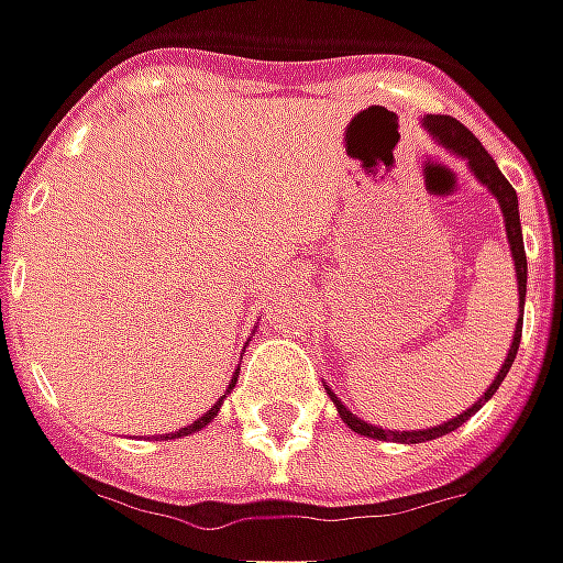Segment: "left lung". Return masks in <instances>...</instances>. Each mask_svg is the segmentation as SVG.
Segmentation results:
<instances>
[{"label": "left lung", "instance_id": "1", "mask_svg": "<svg viewBox=\"0 0 563 563\" xmlns=\"http://www.w3.org/2000/svg\"><path fill=\"white\" fill-rule=\"evenodd\" d=\"M422 125H426V132L444 151H451L453 157L466 159V166H470V173L476 176L478 183L485 185L492 195H495V201L501 205L504 213V233H507V245H510V257H514V271H517V296H520V321H517V330H514V340H510V350H507V358H504V365L498 368V375L495 380L485 387V394L478 397L476 404L470 406V409H463L460 416H453L448 422H441V426L434 428H416V431H390V428H380L372 426V422H362L358 416H353L346 406L340 404V397L330 390L328 384H324V390L330 394V400L336 406V412H340V419L346 422V426L353 428L355 434H365V438H378V441H397V444H422V441H434V438H441V434H451L456 428L463 426L470 416H476L482 406L488 404L492 397H495V390L501 387V380L507 378V372H510V365H514V358H517V350H520V333H523V306H526V252H523V230H520V208H517V191H514V185L504 179V173L498 169V163L488 157V151L478 144V137L466 129V125H460L456 119L451 115H426L422 119Z\"/></svg>", "mask_w": 563, "mask_h": 563}]
</instances>
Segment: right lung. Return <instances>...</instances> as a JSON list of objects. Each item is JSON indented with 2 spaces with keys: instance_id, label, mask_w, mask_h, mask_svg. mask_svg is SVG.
Listing matches in <instances>:
<instances>
[{
  "instance_id": "obj_1",
  "label": "right lung",
  "mask_w": 563,
  "mask_h": 563,
  "mask_svg": "<svg viewBox=\"0 0 563 563\" xmlns=\"http://www.w3.org/2000/svg\"><path fill=\"white\" fill-rule=\"evenodd\" d=\"M235 378H239V372H235L233 380H230V390H233V387H235ZM230 390H227V394H230ZM227 394H223V397H220L217 404L210 406V409H208V412H205V416H201V419H195L191 426H185V428H179V431H173L169 438H183V434H195V431H201V428L208 426V422H213V416L220 412V406H223V400H227Z\"/></svg>"
}]
</instances>
